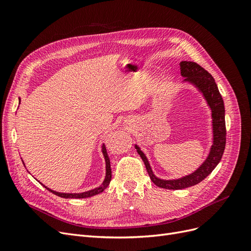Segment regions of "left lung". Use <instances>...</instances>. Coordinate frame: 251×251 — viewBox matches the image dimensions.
<instances>
[{
	"mask_svg": "<svg viewBox=\"0 0 251 251\" xmlns=\"http://www.w3.org/2000/svg\"><path fill=\"white\" fill-rule=\"evenodd\" d=\"M180 70L182 76L186 77L184 81L193 83L200 91L211 110L212 146L210 148V151L206 160L202 163L198 170L195 171L191 175H187V176L179 179L163 180L155 176L153 171L151 169L148 158L143 154L140 148L136 144L135 149L137 150V153L140 155L143 160L151 180L157 186L166 189H183L200 183L202 180L206 178L215 170L220 160H221L226 143L224 101L221 94L219 92V89L214 77L204 68L194 62H181Z\"/></svg>",
	"mask_w": 251,
	"mask_h": 251,
	"instance_id": "obj_1",
	"label": "left lung"
}]
</instances>
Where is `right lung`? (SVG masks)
Here are the masks:
<instances>
[{
	"instance_id": "right-lung-1",
	"label": "right lung",
	"mask_w": 251,
	"mask_h": 251,
	"mask_svg": "<svg viewBox=\"0 0 251 251\" xmlns=\"http://www.w3.org/2000/svg\"><path fill=\"white\" fill-rule=\"evenodd\" d=\"M102 154L104 156V160H105V178L102 182V184L100 186H98L94 189H91V191L85 192V193H79V194H66V193H58L55 191H52V189L48 188L47 186L43 185L45 188L48 189L49 192H51L52 194H54L58 197H62V198H66V199H82V198H89V197H92L95 195H98L102 193L105 188L108 187V185L110 184V181L112 178V171H111V164H110V159L107 153V150H105L104 144H102ZM24 163V162H23ZM42 184V183H41Z\"/></svg>"
}]
</instances>
